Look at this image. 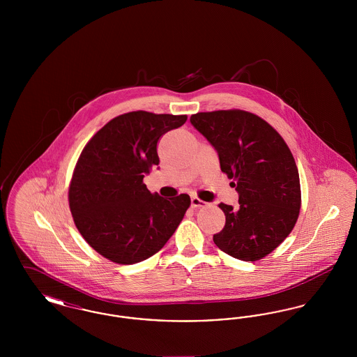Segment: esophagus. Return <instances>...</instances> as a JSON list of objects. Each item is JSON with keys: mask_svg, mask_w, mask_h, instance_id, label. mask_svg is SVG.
I'll return each mask as SVG.
<instances>
[{"mask_svg": "<svg viewBox=\"0 0 357 357\" xmlns=\"http://www.w3.org/2000/svg\"><path fill=\"white\" fill-rule=\"evenodd\" d=\"M204 204H206V202H204L202 199H199L198 197H191V206L192 207H202Z\"/></svg>", "mask_w": 357, "mask_h": 357, "instance_id": "1", "label": "esophagus"}]
</instances>
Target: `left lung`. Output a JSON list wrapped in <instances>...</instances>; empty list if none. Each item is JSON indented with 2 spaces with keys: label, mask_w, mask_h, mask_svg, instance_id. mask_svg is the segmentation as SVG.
<instances>
[{
  "label": "left lung",
  "mask_w": 357,
  "mask_h": 357,
  "mask_svg": "<svg viewBox=\"0 0 357 357\" xmlns=\"http://www.w3.org/2000/svg\"><path fill=\"white\" fill-rule=\"evenodd\" d=\"M190 121L215 149L238 192L236 208L220 204L226 223L214 243L237 259L264 258L290 234L301 207L298 170L285 140L241 109L198 112Z\"/></svg>",
  "instance_id": "obj_1"
}]
</instances>
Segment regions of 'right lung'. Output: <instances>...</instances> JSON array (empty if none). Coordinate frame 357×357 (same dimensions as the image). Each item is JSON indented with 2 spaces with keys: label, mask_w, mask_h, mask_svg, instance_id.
Wrapping results in <instances>:
<instances>
[{
  "label": "right lung",
  "mask_w": 357,
  "mask_h": 357,
  "mask_svg": "<svg viewBox=\"0 0 357 357\" xmlns=\"http://www.w3.org/2000/svg\"><path fill=\"white\" fill-rule=\"evenodd\" d=\"M186 115L134 111L108 121L86 143L69 186L70 213L91 248L112 262L131 265L158 253L190 206L181 194L150 192L144 175L159 165L160 136Z\"/></svg>",
  "instance_id": "right-lung-1"
}]
</instances>
